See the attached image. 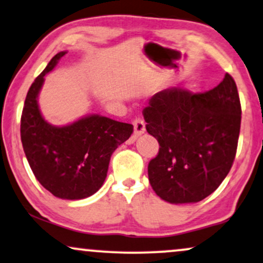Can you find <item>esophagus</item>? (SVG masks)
<instances>
[{
  "label": "esophagus",
  "mask_w": 263,
  "mask_h": 263,
  "mask_svg": "<svg viewBox=\"0 0 263 263\" xmlns=\"http://www.w3.org/2000/svg\"><path fill=\"white\" fill-rule=\"evenodd\" d=\"M133 125H134V137H133V140H135V138L145 132V123L141 118H135L133 119Z\"/></svg>",
  "instance_id": "1"
}]
</instances>
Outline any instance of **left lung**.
<instances>
[{"label":"left lung","instance_id":"left-lung-1","mask_svg":"<svg viewBox=\"0 0 263 263\" xmlns=\"http://www.w3.org/2000/svg\"><path fill=\"white\" fill-rule=\"evenodd\" d=\"M142 115L160 144L147 173L162 200L199 202L221 185L234 162L241 122L231 74L206 92L171 87L155 93Z\"/></svg>","mask_w":263,"mask_h":263}]
</instances>
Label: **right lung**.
I'll list each match as a JSON object with an SVG mask.
<instances>
[{
    "mask_svg": "<svg viewBox=\"0 0 263 263\" xmlns=\"http://www.w3.org/2000/svg\"><path fill=\"white\" fill-rule=\"evenodd\" d=\"M66 53H57L31 84L22 112L21 139L39 183L60 199L80 200L102 186L113 151L130 138L133 125L100 115L64 126L42 118L37 95L44 77Z\"/></svg>",
    "mask_w": 263,
    "mask_h": 263,
    "instance_id": "obj_1",
    "label": "right lung"
}]
</instances>
